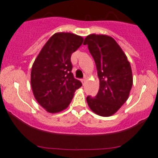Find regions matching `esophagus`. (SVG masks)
<instances>
[{
	"mask_svg": "<svg viewBox=\"0 0 158 158\" xmlns=\"http://www.w3.org/2000/svg\"><path fill=\"white\" fill-rule=\"evenodd\" d=\"M86 81H87V80H86V77H84V78L81 79V82H82L83 84H84V83L86 82Z\"/></svg>",
	"mask_w": 158,
	"mask_h": 158,
	"instance_id": "34e87169",
	"label": "esophagus"
}]
</instances>
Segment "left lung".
I'll return each instance as SVG.
<instances>
[{
	"label": "left lung",
	"mask_w": 158,
	"mask_h": 158,
	"mask_svg": "<svg viewBox=\"0 0 158 158\" xmlns=\"http://www.w3.org/2000/svg\"><path fill=\"white\" fill-rule=\"evenodd\" d=\"M87 45L98 70L100 87L95 97H87L89 107L95 114L109 117L126 102L133 84L130 62L114 39L107 35L90 34Z\"/></svg>",
	"instance_id": "obj_1"
}]
</instances>
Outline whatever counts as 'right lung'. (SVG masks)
Returning a JSON list of instances; mask_svg holds the SVG:
<instances>
[{
  "mask_svg": "<svg viewBox=\"0 0 158 158\" xmlns=\"http://www.w3.org/2000/svg\"><path fill=\"white\" fill-rule=\"evenodd\" d=\"M84 39L71 33H57L48 40L32 66L31 83L34 98L50 113L64 110L82 84L73 75L71 54Z\"/></svg>",
  "mask_w": 158,
  "mask_h": 158,
  "instance_id": "1",
  "label": "right lung"
}]
</instances>
